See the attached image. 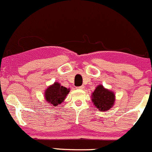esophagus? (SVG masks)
I'll use <instances>...</instances> for the list:
<instances>
[{
	"mask_svg": "<svg viewBox=\"0 0 152 152\" xmlns=\"http://www.w3.org/2000/svg\"><path fill=\"white\" fill-rule=\"evenodd\" d=\"M84 88H85V86H80L77 87V88H80V89H83Z\"/></svg>",
	"mask_w": 152,
	"mask_h": 152,
	"instance_id": "obj_1",
	"label": "esophagus"
}]
</instances>
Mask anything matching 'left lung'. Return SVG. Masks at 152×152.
Listing matches in <instances>:
<instances>
[{
    "label": "left lung",
    "mask_w": 152,
    "mask_h": 152,
    "mask_svg": "<svg viewBox=\"0 0 152 152\" xmlns=\"http://www.w3.org/2000/svg\"><path fill=\"white\" fill-rule=\"evenodd\" d=\"M115 94L103 88L102 85L97 86L92 93V102L100 111H107L115 103Z\"/></svg>",
    "instance_id": "1"
}]
</instances>
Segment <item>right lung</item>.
<instances>
[{
	"label": "right lung",
	"mask_w": 152,
	"mask_h": 152,
	"mask_svg": "<svg viewBox=\"0 0 152 152\" xmlns=\"http://www.w3.org/2000/svg\"><path fill=\"white\" fill-rule=\"evenodd\" d=\"M69 92V89L61 86L58 83H55L46 90L45 98L48 103H51L52 106H57L65 100Z\"/></svg>",
	"instance_id": "obj_1"
}]
</instances>
